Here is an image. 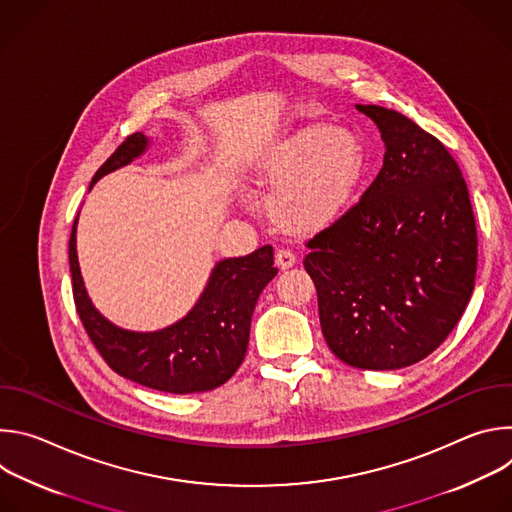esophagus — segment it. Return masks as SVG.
Segmentation results:
<instances>
[{
  "mask_svg": "<svg viewBox=\"0 0 512 512\" xmlns=\"http://www.w3.org/2000/svg\"><path fill=\"white\" fill-rule=\"evenodd\" d=\"M296 253L291 251V249H279L277 253H275V261H277V265L281 267V269H289V267H294L296 265Z\"/></svg>",
  "mask_w": 512,
  "mask_h": 512,
  "instance_id": "obj_1",
  "label": "esophagus"
}]
</instances>
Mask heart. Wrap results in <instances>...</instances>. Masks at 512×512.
<instances>
[{"mask_svg":"<svg viewBox=\"0 0 512 512\" xmlns=\"http://www.w3.org/2000/svg\"><path fill=\"white\" fill-rule=\"evenodd\" d=\"M362 150L342 127L312 125L285 139L263 166V180L279 190L275 212L296 231H314L346 208L360 178Z\"/></svg>","mask_w":512,"mask_h":512,"instance_id":"b5f03b06","label":"heart"}]
</instances>
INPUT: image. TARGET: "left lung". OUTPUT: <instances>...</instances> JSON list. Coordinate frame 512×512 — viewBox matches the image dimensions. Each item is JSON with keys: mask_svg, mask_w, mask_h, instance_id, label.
Returning a JSON list of instances; mask_svg holds the SVG:
<instances>
[{"mask_svg": "<svg viewBox=\"0 0 512 512\" xmlns=\"http://www.w3.org/2000/svg\"><path fill=\"white\" fill-rule=\"evenodd\" d=\"M356 109L381 131L383 168L306 243L304 267L330 350L362 371H395L431 354L462 318L476 277V221L440 139L393 109Z\"/></svg>", "mask_w": 512, "mask_h": 512, "instance_id": "left-lung-1", "label": "left lung"}]
</instances>
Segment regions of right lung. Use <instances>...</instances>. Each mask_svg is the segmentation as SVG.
<instances>
[{"label":"right lung","mask_w":512,"mask_h":512,"mask_svg":"<svg viewBox=\"0 0 512 512\" xmlns=\"http://www.w3.org/2000/svg\"><path fill=\"white\" fill-rule=\"evenodd\" d=\"M148 148L143 133L129 135L97 170L93 184L127 166ZM72 296L77 314L109 367L143 387L164 393H202L227 383L249 346L251 316L263 287L277 275L273 247L218 261L196 306L176 324L156 332H131L105 320L91 304L77 257V218L68 241Z\"/></svg>","instance_id":"right-lung-1"}]
</instances>
